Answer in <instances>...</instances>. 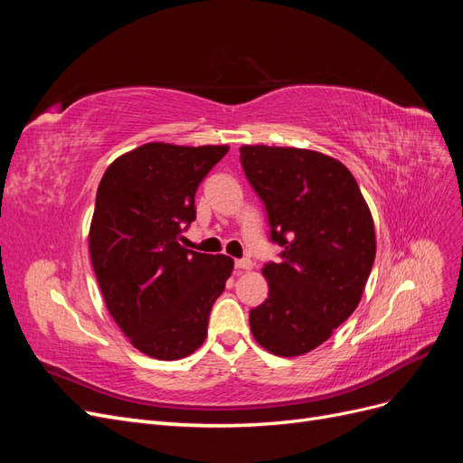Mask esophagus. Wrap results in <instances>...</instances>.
Segmentation results:
<instances>
[{
	"label": "esophagus",
	"instance_id": "34e87169",
	"mask_svg": "<svg viewBox=\"0 0 463 463\" xmlns=\"http://www.w3.org/2000/svg\"><path fill=\"white\" fill-rule=\"evenodd\" d=\"M235 269L237 270H250V269H253V262H250L249 259H237L235 260Z\"/></svg>",
	"mask_w": 463,
	"mask_h": 463
}]
</instances>
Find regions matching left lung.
Here are the masks:
<instances>
[{
	"mask_svg": "<svg viewBox=\"0 0 463 463\" xmlns=\"http://www.w3.org/2000/svg\"><path fill=\"white\" fill-rule=\"evenodd\" d=\"M241 165L284 247L262 269L269 298L249 313L266 352L298 357L325 344L363 298L374 255V222L355 177L328 154L243 145Z\"/></svg>",
	"mask_w": 463,
	"mask_h": 463,
	"instance_id": "1",
	"label": "left lung"
}]
</instances>
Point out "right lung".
I'll return each instance as SVG.
<instances>
[{"label":"right lung","instance_id":"right-lung-1","mask_svg":"<svg viewBox=\"0 0 463 463\" xmlns=\"http://www.w3.org/2000/svg\"><path fill=\"white\" fill-rule=\"evenodd\" d=\"M228 145L146 143L108 165L89 230L92 269L111 318L133 347L175 361L206 338L233 259L179 245L194 193Z\"/></svg>","mask_w":463,"mask_h":463}]
</instances>
